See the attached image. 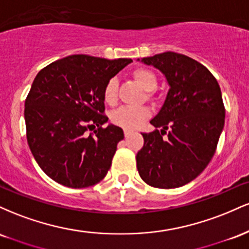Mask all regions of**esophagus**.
<instances>
[{
	"label": "esophagus",
	"mask_w": 249,
	"mask_h": 249,
	"mask_svg": "<svg viewBox=\"0 0 249 249\" xmlns=\"http://www.w3.org/2000/svg\"><path fill=\"white\" fill-rule=\"evenodd\" d=\"M124 134H125V138H127V137L130 136V134H131V131H127V130H125V131H124Z\"/></svg>",
	"instance_id": "34e87169"
}]
</instances>
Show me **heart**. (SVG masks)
I'll use <instances>...</instances> for the list:
<instances>
[{
  "label": "heart",
  "instance_id": "b5f03b06",
  "mask_svg": "<svg viewBox=\"0 0 249 249\" xmlns=\"http://www.w3.org/2000/svg\"><path fill=\"white\" fill-rule=\"evenodd\" d=\"M133 78L141 87L146 91L156 90L157 77L153 71L146 68H138L132 72ZM117 90H118V81L117 78H110L104 87L103 91V98L105 103L112 105L117 101ZM148 96H151L148 93ZM150 117V110L147 107H123L111 115V122L117 126L123 127L124 130H136L137 127L141 126L146 119Z\"/></svg>",
  "mask_w": 249,
  "mask_h": 249
}]
</instances>
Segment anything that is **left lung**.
<instances>
[{
    "label": "left lung",
    "mask_w": 249,
    "mask_h": 249,
    "mask_svg": "<svg viewBox=\"0 0 249 249\" xmlns=\"http://www.w3.org/2000/svg\"><path fill=\"white\" fill-rule=\"evenodd\" d=\"M137 61L158 69L170 87L150 121L156 128L142 133L144 146L136 157L139 176L153 187L184 186L206 168L215 152L225 125L221 90L207 68L181 53L167 51Z\"/></svg>",
    "instance_id": "obj_1"
}]
</instances>
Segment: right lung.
<instances>
[{"label": "right lung", "instance_id": "add662e5", "mask_svg": "<svg viewBox=\"0 0 249 249\" xmlns=\"http://www.w3.org/2000/svg\"><path fill=\"white\" fill-rule=\"evenodd\" d=\"M131 62L72 55L37 73L24 104L28 145L39 167L58 184L89 187L107 176L124 132L113 124L102 127L108 121L103 91ZM89 128L96 129L95 136H87Z\"/></svg>", "mask_w": 249, "mask_h": 249}]
</instances>
